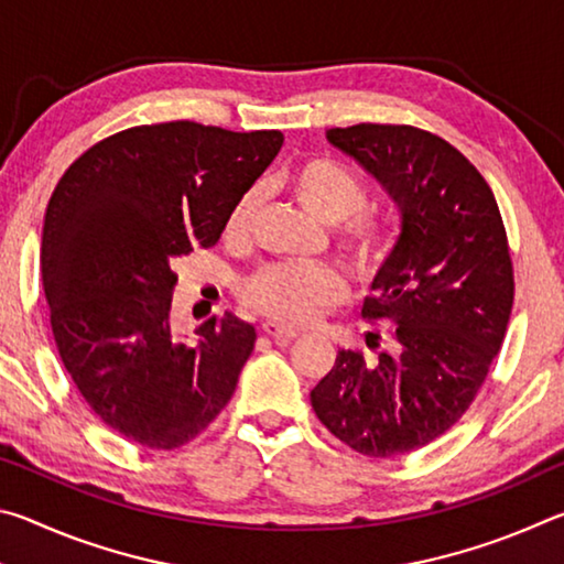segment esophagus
I'll list each match as a JSON object with an SVG mask.
<instances>
[{"label":"esophagus","instance_id":"obj_1","mask_svg":"<svg viewBox=\"0 0 564 564\" xmlns=\"http://www.w3.org/2000/svg\"><path fill=\"white\" fill-rule=\"evenodd\" d=\"M263 333L269 338H273V340H293L295 336H299V330H293V328H289V326H283V323H275V321H265L263 323Z\"/></svg>","mask_w":564,"mask_h":564}]
</instances>
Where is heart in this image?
<instances>
[{
	"instance_id": "b5f03b06",
	"label": "heart",
	"mask_w": 564,
	"mask_h": 564,
	"mask_svg": "<svg viewBox=\"0 0 564 564\" xmlns=\"http://www.w3.org/2000/svg\"><path fill=\"white\" fill-rule=\"evenodd\" d=\"M295 202L321 224L336 226L338 248L360 279H376L395 251V231L386 218L366 214L370 191L356 171L333 159H305L289 176ZM261 194L256 188L234 204L226 221L228 241L241 243L251 234ZM243 301L273 321L305 326L336 308L348 293L346 279L323 263L263 265L243 283Z\"/></svg>"
}]
</instances>
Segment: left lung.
<instances>
[{"mask_svg":"<svg viewBox=\"0 0 564 564\" xmlns=\"http://www.w3.org/2000/svg\"><path fill=\"white\" fill-rule=\"evenodd\" d=\"M326 137L386 186L403 231L362 303V318L393 326L390 350H338L311 405L350 451L405 455L451 431L490 373L514 299L508 234L488 181L435 133L356 123Z\"/></svg>","mask_w":564,"mask_h":564,"instance_id":"1","label":"left lung"}]
</instances>
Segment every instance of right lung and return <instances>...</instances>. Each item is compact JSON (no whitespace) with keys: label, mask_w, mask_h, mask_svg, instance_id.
<instances>
[{"label":"right lung","mask_w":564,"mask_h":564,"mask_svg":"<svg viewBox=\"0 0 564 564\" xmlns=\"http://www.w3.org/2000/svg\"><path fill=\"white\" fill-rule=\"evenodd\" d=\"M281 144V131L144 123L101 139L56 184L42 234L54 343L87 405L127 441L174 451L231 400L256 330L226 313L186 343L171 321L174 261L221 238Z\"/></svg>","instance_id":"right-lung-1"}]
</instances>
